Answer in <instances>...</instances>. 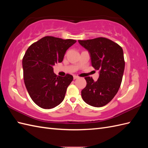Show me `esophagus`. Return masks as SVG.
<instances>
[{"instance_id": "34e87169", "label": "esophagus", "mask_w": 148, "mask_h": 148, "mask_svg": "<svg viewBox=\"0 0 148 148\" xmlns=\"http://www.w3.org/2000/svg\"><path fill=\"white\" fill-rule=\"evenodd\" d=\"M77 78H78V76H76V75H74V79H77Z\"/></svg>"}]
</instances>
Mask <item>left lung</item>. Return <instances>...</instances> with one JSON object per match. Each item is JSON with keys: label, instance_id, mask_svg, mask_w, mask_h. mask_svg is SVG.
<instances>
[{"label": "left lung", "instance_id": "1", "mask_svg": "<svg viewBox=\"0 0 148 148\" xmlns=\"http://www.w3.org/2000/svg\"><path fill=\"white\" fill-rule=\"evenodd\" d=\"M80 45L89 51L92 65L100 75L96 82L86 77V86L81 91L83 100L96 108L104 106L111 101L120 87L125 69L121 47L106 37L79 40Z\"/></svg>", "mask_w": 148, "mask_h": 148}]
</instances>
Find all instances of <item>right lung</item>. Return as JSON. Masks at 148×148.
Here are the masks:
<instances>
[{"mask_svg":"<svg viewBox=\"0 0 148 148\" xmlns=\"http://www.w3.org/2000/svg\"><path fill=\"white\" fill-rule=\"evenodd\" d=\"M76 40L45 36L33 43L23 56V79L30 98L40 108L52 109L65 98L73 76H57L53 66L60 63Z\"/></svg>","mask_w":148,"mask_h":148,"instance_id":"1","label":"right lung"}]
</instances>
